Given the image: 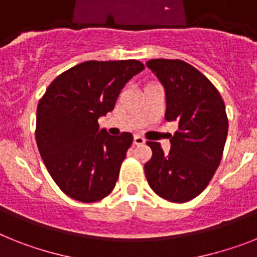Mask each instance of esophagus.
<instances>
[{
    "instance_id": "34e87169",
    "label": "esophagus",
    "mask_w": 257,
    "mask_h": 257,
    "mask_svg": "<svg viewBox=\"0 0 257 257\" xmlns=\"http://www.w3.org/2000/svg\"><path fill=\"white\" fill-rule=\"evenodd\" d=\"M144 143H146V139H144L143 137H141V135H135V137H134V144L142 146V144Z\"/></svg>"
}]
</instances>
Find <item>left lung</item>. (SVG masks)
<instances>
[{"label":"left lung","instance_id":"obj_1","mask_svg":"<svg viewBox=\"0 0 257 257\" xmlns=\"http://www.w3.org/2000/svg\"><path fill=\"white\" fill-rule=\"evenodd\" d=\"M147 67L165 90V119L177 122L165 155L158 142H147L152 158L144 165L158 196L186 202L202 192L219 167L227 138L226 106L217 88L198 69L182 60L152 59Z\"/></svg>","mask_w":257,"mask_h":257}]
</instances>
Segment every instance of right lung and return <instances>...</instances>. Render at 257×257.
Listing matches in <instances>:
<instances>
[{"label":"right lung","instance_id":"1","mask_svg":"<svg viewBox=\"0 0 257 257\" xmlns=\"http://www.w3.org/2000/svg\"><path fill=\"white\" fill-rule=\"evenodd\" d=\"M144 69L138 60H90L51 82L37 109L38 150L48 173L80 202L105 198L115 186L133 134L111 137L98 118L114 109L126 82Z\"/></svg>","mask_w":257,"mask_h":257}]
</instances>
